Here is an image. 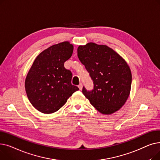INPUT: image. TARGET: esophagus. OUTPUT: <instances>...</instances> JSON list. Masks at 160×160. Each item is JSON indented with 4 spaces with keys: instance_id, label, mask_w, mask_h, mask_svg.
<instances>
[{
    "instance_id": "1",
    "label": "esophagus",
    "mask_w": 160,
    "mask_h": 160,
    "mask_svg": "<svg viewBox=\"0 0 160 160\" xmlns=\"http://www.w3.org/2000/svg\"><path fill=\"white\" fill-rule=\"evenodd\" d=\"M78 88H79L80 90H82V88H83V85H82V83H80L79 86H78Z\"/></svg>"
}]
</instances>
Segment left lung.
Segmentation results:
<instances>
[{
    "mask_svg": "<svg viewBox=\"0 0 160 160\" xmlns=\"http://www.w3.org/2000/svg\"><path fill=\"white\" fill-rule=\"evenodd\" d=\"M78 57L93 81V89L82 93L102 114H112L122 108L130 95L132 72L129 65L114 50L95 43L80 45Z\"/></svg>",
    "mask_w": 160,
    "mask_h": 160,
    "instance_id": "8db88e82",
    "label": "left lung"
}]
</instances>
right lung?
<instances>
[{"instance_id": "add662e5", "label": "right lung", "mask_w": 160, "mask_h": 160, "mask_svg": "<svg viewBox=\"0 0 160 160\" xmlns=\"http://www.w3.org/2000/svg\"><path fill=\"white\" fill-rule=\"evenodd\" d=\"M74 47L69 41L50 46L35 59L25 79L28 100L39 112L49 114L67 102L77 86L71 84L72 73L64 67L71 57Z\"/></svg>"}]
</instances>
